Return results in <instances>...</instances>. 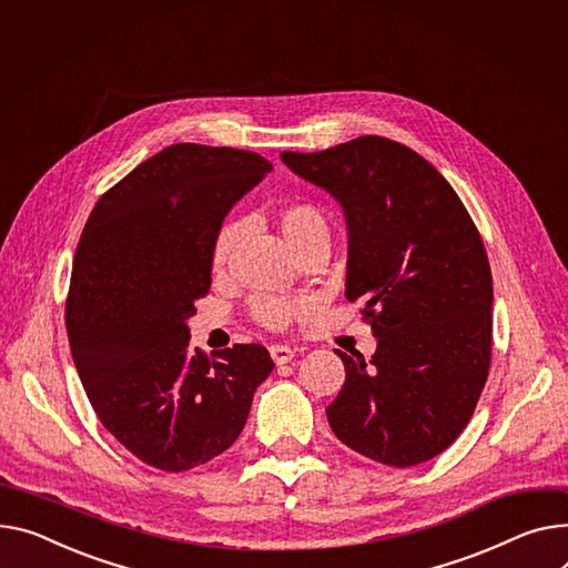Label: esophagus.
I'll use <instances>...</instances> for the list:
<instances>
[{
	"label": "esophagus",
	"mask_w": 568,
	"mask_h": 568,
	"mask_svg": "<svg viewBox=\"0 0 568 568\" xmlns=\"http://www.w3.org/2000/svg\"><path fill=\"white\" fill-rule=\"evenodd\" d=\"M270 354H272L276 365H285V363H290L294 358V349L287 347V345H272Z\"/></svg>",
	"instance_id": "obj_1"
}]
</instances>
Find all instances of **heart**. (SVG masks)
Instances as JSON below:
<instances>
[{"mask_svg": "<svg viewBox=\"0 0 568 568\" xmlns=\"http://www.w3.org/2000/svg\"><path fill=\"white\" fill-rule=\"evenodd\" d=\"M278 229L294 248L304 240L317 235V233H328V221L324 212L313 205V203H290L278 212ZM240 223H225L219 231L212 248V264L214 270H223L225 262L231 260L233 248L240 240ZM315 311V301L311 296L296 294V296H260L253 304V313L260 324L270 326V328H287L298 320H306Z\"/></svg>", "mask_w": 568, "mask_h": 568, "instance_id": "heart-1", "label": "heart"}]
</instances>
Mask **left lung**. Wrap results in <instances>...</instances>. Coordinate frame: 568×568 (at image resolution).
<instances>
[{"instance_id":"obj_1","label":"left lung","mask_w":568,"mask_h":568,"mask_svg":"<svg viewBox=\"0 0 568 568\" xmlns=\"http://www.w3.org/2000/svg\"><path fill=\"white\" fill-rule=\"evenodd\" d=\"M343 205L345 294L363 298L372 361L337 352L345 384L326 418L358 455L408 468L464 432L490 365L494 281L475 223L449 182L415 150L358 136L320 153H281Z\"/></svg>"}]
</instances>
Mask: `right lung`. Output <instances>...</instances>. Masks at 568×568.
<instances>
[{
    "label": "right lung",
    "instance_id": "right-lung-1",
    "mask_svg": "<svg viewBox=\"0 0 568 568\" xmlns=\"http://www.w3.org/2000/svg\"><path fill=\"white\" fill-rule=\"evenodd\" d=\"M272 171L257 153L175 143L95 203L74 251L65 328L89 402L143 464L182 473L242 434L274 369L262 345L207 358L186 320L212 285V248L231 207Z\"/></svg>",
    "mask_w": 568,
    "mask_h": 568
}]
</instances>
